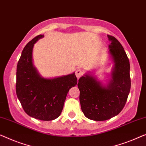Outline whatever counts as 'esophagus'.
Wrapping results in <instances>:
<instances>
[{"label":"esophagus","instance_id":"1","mask_svg":"<svg viewBox=\"0 0 146 146\" xmlns=\"http://www.w3.org/2000/svg\"><path fill=\"white\" fill-rule=\"evenodd\" d=\"M83 71H82V70H80V69H77V71H76V73H75V75L76 76H77V77L79 79V78H80V77H81L82 75H83Z\"/></svg>","mask_w":146,"mask_h":146}]
</instances>
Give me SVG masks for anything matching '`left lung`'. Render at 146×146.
Instances as JSON below:
<instances>
[{
  "mask_svg": "<svg viewBox=\"0 0 146 146\" xmlns=\"http://www.w3.org/2000/svg\"><path fill=\"white\" fill-rule=\"evenodd\" d=\"M108 37L111 41L109 52L115 64L110 82L103 86L93 76L86 74L77 84L82 111L87 118L96 121L108 120L121 111L131 86L127 54L116 38L111 35Z\"/></svg>",
  "mask_w": 146,
  "mask_h": 146,
  "instance_id": "8db88e82",
  "label": "left lung"
}]
</instances>
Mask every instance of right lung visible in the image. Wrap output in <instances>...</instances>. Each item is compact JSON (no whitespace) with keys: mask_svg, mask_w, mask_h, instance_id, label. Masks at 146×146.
I'll return each instance as SVG.
<instances>
[{"mask_svg":"<svg viewBox=\"0 0 146 146\" xmlns=\"http://www.w3.org/2000/svg\"><path fill=\"white\" fill-rule=\"evenodd\" d=\"M43 35L27 43L17 65L16 94L25 112L41 121H52L60 116L67 93L77 84L75 73L66 76L46 79L39 75L33 64L34 44Z\"/></svg>","mask_w":146,"mask_h":146,"instance_id":"1","label":"right lung"}]
</instances>
